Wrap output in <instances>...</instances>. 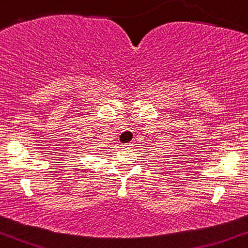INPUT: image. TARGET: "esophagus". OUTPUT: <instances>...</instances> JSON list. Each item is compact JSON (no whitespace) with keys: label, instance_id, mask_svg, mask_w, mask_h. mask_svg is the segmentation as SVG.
Returning <instances> with one entry per match:
<instances>
[{"label":"esophagus","instance_id":"esophagus-1","mask_svg":"<svg viewBox=\"0 0 248 248\" xmlns=\"http://www.w3.org/2000/svg\"><path fill=\"white\" fill-rule=\"evenodd\" d=\"M122 147L125 148V147H130V143H126V144H122Z\"/></svg>","mask_w":248,"mask_h":248}]
</instances>
